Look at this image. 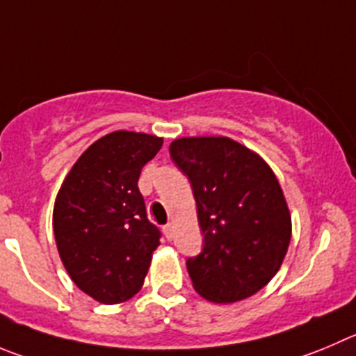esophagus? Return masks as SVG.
<instances>
[{
	"label": "esophagus",
	"instance_id": "esophagus-1",
	"mask_svg": "<svg viewBox=\"0 0 356 356\" xmlns=\"http://www.w3.org/2000/svg\"><path fill=\"white\" fill-rule=\"evenodd\" d=\"M163 232H165V237H167L168 241H170V238L174 237V225H172V223L165 225V228H163Z\"/></svg>",
	"mask_w": 356,
	"mask_h": 356
}]
</instances>
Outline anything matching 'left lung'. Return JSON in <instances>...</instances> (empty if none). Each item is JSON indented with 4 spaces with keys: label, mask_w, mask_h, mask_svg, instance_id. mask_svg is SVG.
<instances>
[{
    "label": "left lung",
    "mask_w": 356,
    "mask_h": 356,
    "mask_svg": "<svg viewBox=\"0 0 356 356\" xmlns=\"http://www.w3.org/2000/svg\"><path fill=\"white\" fill-rule=\"evenodd\" d=\"M197 202L204 249L186 261L198 295L218 304L244 300L277 274L291 238L283 189L267 163L228 137L170 144Z\"/></svg>",
    "instance_id": "left-lung-1"
}]
</instances>
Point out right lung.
<instances>
[{"instance_id":"obj_1","label":"right lung","mask_w":356,"mask_h":356,"mask_svg":"<svg viewBox=\"0 0 356 356\" xmlns=\"http://www.w3.org/2000/svg\"><path fill=\"white\" fill-rule=\"evenodd\" d=\"M161 145L163 138L147 133H108L82 152L56 197L52 227L63 265L102 304L140 291L159 245L138 177Z\"/></svg>"}]
</instances>
